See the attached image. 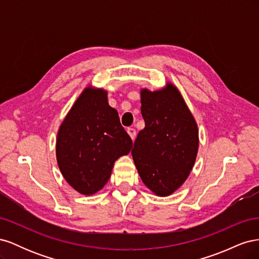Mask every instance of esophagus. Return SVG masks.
I'll list each match as a JSON object with an SVG mask.
<instances>
[{"instance_id":"1","label":"esophagus","mask_w":259,"mask_h":259,"mask_svg":"<svg viewBox=\"0 0 259 259\" xmlns=\"http://www.w3.org/2000/svg\"><path fill=\"white\" fill-rule=\"evenodd\" d=\"M127 133H128V135L131 136V138L134 140L135 136H136V130L133 128V127H130V128H127Z\"/></svg>"}]
</instances>
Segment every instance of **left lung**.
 <instances>
[{"mask_svg":"<svg viewBox=\"0 0 259 259\" xmlns=\"http://www.w3.org/2000/svg\"><path fill=\"white\" fill-rule=\"evenodd\" d=\"M145 127L132 150L143 183L155 195L167 197L189 176L197 159L199 130L182 94L167 82L158 91H140Z\"/></svg>","mask_w":259,"mask_h":259,"instance_id":"1","label":"left lung"}]
</instances>
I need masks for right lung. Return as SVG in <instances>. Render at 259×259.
Returning a JSON list of instances; mask_svg holds the SVG:
<instances>
[{
	"mask_svg": "<svg viewBox=\"0 0 259 259\" xmlns=\"http://www.w3.org/2000/svg\"><path fill=\"white\" fill-rule=\"evenodd\" d=\"M132 147L119 113L109 106L107 91L90 85L60 124L56 158L66 182L79 193L92 195L103 189L114 162Z\"/></svg>",
	"mask_w": 259,
	"mask_h": 259,
	"instance_id": "obj_1",
	"label": "right lung"
}]
</instances>
